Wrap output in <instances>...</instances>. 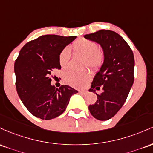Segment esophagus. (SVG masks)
I'll return each instance as SVG.
<instances>
[{"instance_id":"1","label":"esophagus","mask_w":153,"mask_h":153,"mask_svg":"<svg viewBox=\"0 0 153 153\" xmlns=\"http://www.w3.org/2000/svg\"><path fill=\"white\" fill-rule=\"evenodd\" d=\"M79 93L80 94H85V93H87V91H86V90H79Z\"/></svg>"}]
</instances>
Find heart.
Segmentation results:
<instances>
[{
    "mask_svg": "<svg viewBox=\"0 0 153 153\" xmlns=\"http://www.w3.org/2000/svg\"><path fill=\"white\" fill-rule=\"evenodd\" d=\"M74 51L85 56L84 64L92 68H98L104 61V53L94 41L81 38L77 39L72 45ZM71 51L68 47L64 48L59 54V63L62 69H66L69 66ZM91 78L89 71H70L64 76V82L68 85L76 88H82L87 85Z\"/></svg>",
    "mask_w": 153,
    "mask_h": 153,
    "instance_id": "obj_1",
    "label": "heart"
}]
</instances>
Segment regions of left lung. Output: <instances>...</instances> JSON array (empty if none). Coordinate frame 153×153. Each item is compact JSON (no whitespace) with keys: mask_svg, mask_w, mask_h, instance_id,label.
<instances>
[{"mask_svg":"<svg viewBox=\"0 0 153 153\" xmlns=\"http://www.w3.org/2000/svg\"><path fill=\"white\" fill-rule=\"evenodd\" d=\"M84 37L99 43L103 50L104 62L90 90L95 92L102 88V92L96 93L97 101L89 105V110L97 120L106 121L121 108L133 85L134 54L127 42L114 31L102 30Z\"/></svg>","mask_w":153,"mask_h":153,"instance_id":"1","label":"left lung"}]
</instances>
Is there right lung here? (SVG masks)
I'll return each mask as SVG.
<instances>
[{"instance_id": "right-lung-1", "label": "right lung", "mask_w": 153, "mask_h": 153, "mask_svg": "<svg viewBox=\"0 0 153 153\" xmlns=\"http://www.w3.org/2000/svg\"><path fill=\"white\" fill-rule=\"evenodd\" d=\"M76 36L47 35L26 43L14 63L16 88L27 109L35 117L50 120L62 114L78 91L68 85H51L55 68L61 69L59 54Z\"/></svg>"}]
</instances>
